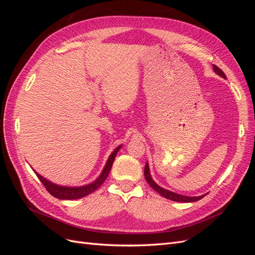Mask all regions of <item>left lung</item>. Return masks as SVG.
<instances>
[{"instance_id":"1","label":"left lung","mask_w":255,"mask_h":255,"mask_svg":"<svg viewBox=\"0 0 255 255\" xmlns=\"http://www.w3.org/2000/svg\"><path fill=\"white\" fill-rule=\"evenodd\" d=\"M213 67H214V70H215L216 73L219 74L220 76H222L223 79L227 78L226 74L223 73V71L221 70V69H219L217 66H215V65H214ZM144 177H145L146 182L149 183V185H150V186H151L154 190L157 191L160 196L165 197L166 199L172 200V201H176V202H195V201H198V200H200V199H202V198L205 196V195H204V196H201V197H187V196H182V195H177V194H174V192H172V191H169V190H166V189H164V188L159 187L158 185L151 179L148 163H146L145 166H144Z\"/></svg>"}]
</instances>
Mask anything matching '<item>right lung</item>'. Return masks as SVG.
<instances>
[{
	"label": "right lung",
	"instance_id": "obj_1",
	"mask_svg": "<svg viewBox=\"0 0 255 255\" xmlns=\"http://www.w3.org/2000/svg\"><path fill=\"white\" fill-rule=\"evenodd\" d=\"M120 148H121V145L118 146V148L111 154V156H110L109 160H107V163H106V165L103 169L101 175H100L94 183L86 185V186H83V187L58 186V185H55V184L49 182L48 180H45L44 177H42L40 174H38L37 172H36V174L38 176V179H39L40 182L43 184V186L45 187V189H47L53 197H55L57 199H63V200L80 199V198H83L85 196L90 195L91 192L96 191L104 183V181L106 180V177L109 176V174H110V171H111L113 163H114V159H115L116 155H117V153L120 150Z\"/></svg>",
	"mask_w": 255,
	"mask_h": 255
}]
</instances>
